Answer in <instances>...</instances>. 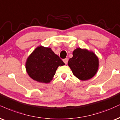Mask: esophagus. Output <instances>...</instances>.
Masks as SVG:
<instances>
[{"mask_svg":"<svg viewBox=\"0 0 120 120\" xmlns=\"http://www.w3.org/2000/svg\"><path fill=\"white\" fill-rule=\"evenodd\" d=\"M63 61L64 62V63L65 64H68V58H65L64 59V60H63Z\"/></svg>","mask_w":120,"mask_h":120,"instance_id":"esophagus-1","label":"esophagus"}]
</instances>
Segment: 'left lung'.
<instances>
[{
    "label": "left lung",
    "instance_id": "8db88e82",
    "mask_svg": "<svg viewBox=\"0 0 120 120\" xmlns=\"http://www.w3.org/2000/svg\"><path fill=\"white\" fill-rule=\"evenodd\" d=\"M68 65L73 74L81 80H86L95 75L99 66L98 59L93 52L78 48L73 52Z\"/></svg>",
    "mask_w": 120,
    "mask_h": 120
}]
</instances>
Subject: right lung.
Returning <instances> with one entry per match:
<instances>
[{
	"mask_svg": "<svg viewBox=\"0 0 120 120\" xmlns=\"http://www.w3.org/2000/svg\"><path fill=\"white\" fill-rule=\"evenodd\" d=\"M64 65L51 48L39 46L28 57L26 68L32 79L40 83H48L52 79L58 66Z\"/></svg>",
	"mask_w": 120,
	"mask_h": 120,
	"instance_id": "right-lung-1",
	"label": "right lung"
}]
</instances>
